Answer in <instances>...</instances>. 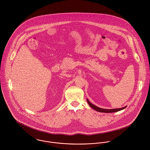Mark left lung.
I'll list each match as a JSON object with an SVG mask.
<instances>
[{
	"instance_id": "8db88e82",
	"label": "left lung",
	"mask_w": 150,
	"mask_h": 150,
	"mask_svg": "<svg viewBox=\"0 0 150 150\" xmlns=\"http://www.w3.org/2000/svg\"><path fill=\"white\" fill-rule=\"evenodd\" d=\"M87 102L89 104V105L93 109H94L96 111H98V112H103V113H113V112H119V111H120L124 109H125L127 106H125L123 108H119V109H102V108H100L98 106H96L95 105L92 104L89 100L88 99H87Z\"/></svg>"
}]
</instances>
